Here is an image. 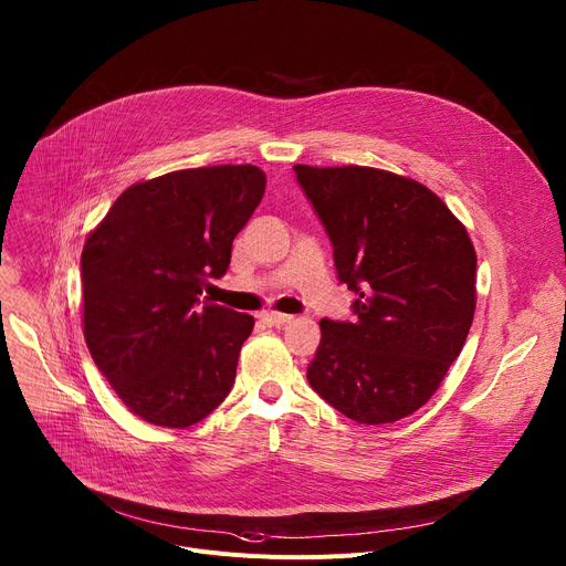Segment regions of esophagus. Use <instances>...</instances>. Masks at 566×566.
<instances>
[{
	"instance_id": "34e87169",
	"label": "esophagus",
	"mask_w": 566,
	"mask_h": 566,
	"mask_svg": "<svg viewBox=\"0 0 566 566\" xmlns=\"http://www.w3.org/2000/svg\"><path fill=\"white\" fill-rule=\"evenodd\" d=\"M261 318H263L265 325H273V328H282V325H286L293 316L291 314H280V312H265V314H261Z\"/></svg>"
}]
</instances>
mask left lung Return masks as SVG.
I'll list each match as a JSON object with an SVG mask.
<instances>
[{"mask_svg":"<svg viewBox=\"0 0 566 566\" xmlns=\"http://www.w3.org/2000/svg\"><path fill=\"white\" fill-rule=\"evenodd\" d=\"M325 227L353 321L321 318L312 390L358 424L424 406L465 344L478 256L429 188L374 167L295 165Z\"/></svg>","mask_w":566,"mask_h":566,"instance_id":"obj_1","label":"left lung"}]
</instances>
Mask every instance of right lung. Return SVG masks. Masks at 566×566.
Listing matches in <instances>:
<instances>
[{
    "instance_id": "1",
    "label": "right lung",
    "mask_w": 566,
    "mask_h": 566,
    "mask_svg": "<svg viewBox=\"0 0 566 566\" xmlns=\"http://www.w3.org/2000/svg\"><path fill=\"white\" fill-rule=\"evenodd\" d=\"M265 190L254 165L171 171L122 192L86 238L88 353L130 412L186 429L231 392L254 318L201 301Z\"/></svg>"
}]
</instances>
